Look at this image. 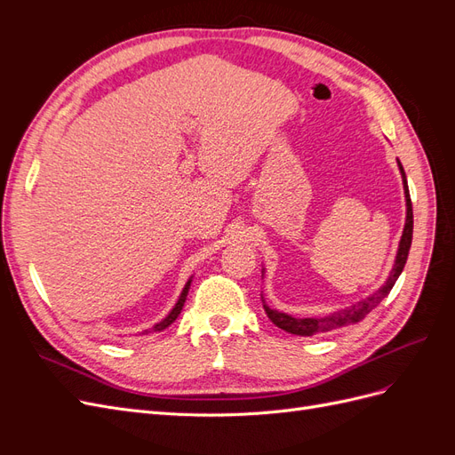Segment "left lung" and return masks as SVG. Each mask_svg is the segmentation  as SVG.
Here are the masks:
<instances>
[{
  "instance_id": "left-lung-1",
  "label": "left lung",
  "mask_w": 455,
  "mask_h": 455,
  "mask_svg": "<svg viewBox=\"0 0 455 455\" xmlns=\"http://www.w3.org/2000/svg\"><path fill=\"white\" fill-rule=\"evenodd\" d=\"M396 163H398V171H401V176H403V188H404V197H406V222H404L403 237H401V243H398L396 258H395V264H393V269L389 273L387 281H385L383 286L378 288L374 294L361 299V301H356V304H353L351 307L339 309V311H334V313L324 315V316H306V319H298V316H292V315L277 311V309H271L266 304L264 296H261V301H264V309L269 316V321L275 326H279L281 330H284V332L294 334V336L326 334V332H332V330H336V328L361 323L371 309L381 304L383 298H387V294L391 292V288L395 286L396 279L401 277V273L404 269V264L408 259V252H410V244H411V231H414V214H411V201H410L406 174H404L401 161L396 159ZM264 273H266V269H261V277H264Z\"/></svg>"
}]
</instances>
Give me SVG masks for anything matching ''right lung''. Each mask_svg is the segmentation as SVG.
Returning a JSON list of instances; mask_svg holds the SVG:
<instances>
[{
  "mask_svg": "<svg viewBox=\"0 0 455 455\" xmlns=\"http://www.w3.org/2000/svg\"><path fill=\"white\" fill-rule=\"evenodd\" d=\"M191 279L194 277H189V281L186 283V286H184V291H182V294L178 296V301L174 304V307L169 311V315L164 316V319L161 321V323H157V324H154L151 328H148V330H144L142 334H154V332H161V330H164V328H169L176 319H178V315H180V311H182V307H184V304H186V298H188V292H189V286H191Z\"/></svg>",
  "mask_w": 455,
  "mask_h": 455,
  "instance_id": "add662e5",
  "label": "right lung"
}]
</instances>
